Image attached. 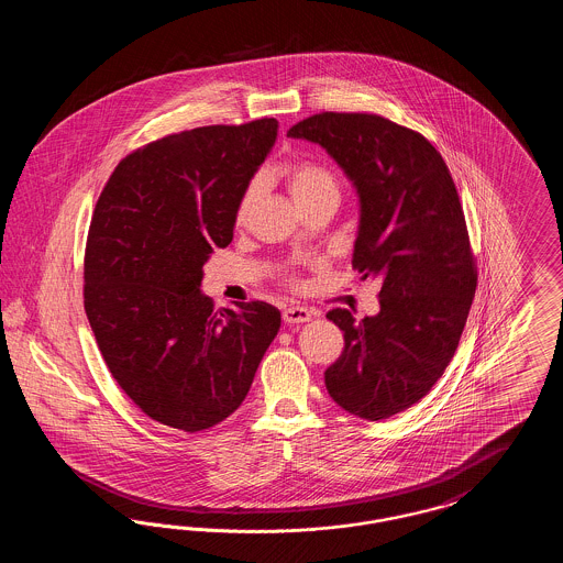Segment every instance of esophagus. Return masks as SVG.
Wrapping results in <instances>:
<instances>
[{"mask_svg":"<svg viewBox=\"0 0 563 563\" xmlns=\"http://www.w3.org/2000/svg\"><path fill=\"white\" fill-rule=\"evenodd\" d=\"M312 319V312L303 306H289L283 310V321L295 324V322H308Z\"/></svg>","mask_w":563,"mask_h":563,"instance_id":"34e87169","label":"esophagus"}]
</instances>
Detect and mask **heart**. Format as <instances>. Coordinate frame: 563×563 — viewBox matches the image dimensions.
<instances>
[{
  "label": "heart",
  "instance_id": "b5f03b06",
  "mask_svg": "<svg viewBox=\"0 0 563 563\" xmlns=\"http://www.w3.org/2000/svg\"><path fill=\"white\" fill-rule=\"evenodd\" d=\"M285 179L289 191L295 198V202L301 207L310 200H314L317 196H321L324 191H335L338 194V181L333 177V173L322 164V162L310 161V158H301L295 161L285 168ZM262 191V179L255 177L251 179L244 189H242L241 198L236 202V221L242 223L251 209L255 207L257 198Z\"/></svg>",
  "mask_w": 563,
  "mask_h": 563
}]
</instances>
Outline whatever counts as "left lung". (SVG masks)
I'll use <instances>...</instances> for the list:
<instances>
[{
    "label": "left lung",
    "mask_w": 563,
    "mask_h": 563,
    "mask_svg": "<svg viewBox=\"0 0 563 563\" xmlns=\"http://www.w3.org/2000/svg\"><path fill=\"white\" fill-rule=\"evenodd\" d=\"M289 136L322 145L356 186L361 225L352 268L377 276L379 312L331 310L344 350L327 367L331 399L365 420L427 397L454 356L477 266L452 173L429 139L377 113L321 111Z\"/></svg>",
    "instance_id": "obj_1"
}]
</instances>
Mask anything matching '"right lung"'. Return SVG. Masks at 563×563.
Masks as SVG:
<instances>
[{"mask_svg": "<svg viewBox=\"0 0 563 563\" xmlns=\"http://www.w3.org/2000/svg\"><path fill=\"white\" fill-rule=\"evenodd\" d=\"M278 122L152 141L115 166L90 219L84 310L106 365L152 420L198 432L234 413L280 327L266 301L214 310L202 266L234 236L236 202Z\"/></svg>", "mask_w": 563, "mask_h": 563, "instance_id": "1", "label": "right lung"}]
</instances>
